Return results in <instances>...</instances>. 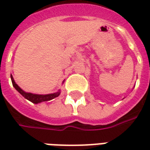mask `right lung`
Listing matches in <instances>:
<instances>
[{"mask_svg":"<svg viewBox=\"0 0 150 150\" xmlns=\"http://www.w3.org/2000/svg\"><path fill=\"white\" fill-rule=\"evenodd\" d=\"M10 78H11L13 86L14 87L15 89H16L23 97H25L26 100H30V102H32V103H34V104H39V103H42V102H44V101L51 100L53 99L58 97L59 95H60V92H61L60 90H59L57 92H54V93L46 95L34 94V93H30V92H25V91H23V90L15 83L14 79H13V75H10ZM62 83H64V81L62 82Z\"/></svg>","mask_w":150,"mask_h":150,"instance_id":"right-lung-1","label":"right lung"}]
</instances>
